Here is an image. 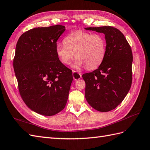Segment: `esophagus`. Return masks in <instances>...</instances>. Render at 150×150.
<instances>
[{"label":"esophagus","mask_w":150,"mask_h":150,"mask_svg":"<svg viewBox=\"0 0 150 150\" xmlns=\"http://www.w3.org/2000/svg\"><path fill=\"white\" fill-rule=\"evenodd\" d=\"M72 74H73V77H74V79L75 80H79L82 76L81 74H80V73H78L77 71H73Z\"/></svg>","instance_id":"34e87169"}]
</instances>
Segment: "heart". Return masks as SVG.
I'll return each mask as SVG.
<instances>
[{
    "label": "heart",
    "mask_w": 150,
    "mask_h": 150,
    "mask_svg": "<svg viewBox=\"0 0 150 150\" xmlns=\"http://www.w3.org/2000/svg\"><path fill=\"white\" fill-rule=\"evenodd\" d=\"M106 49V42L103 35L83 31L69 34L64 38V44H57L56 46L57 56L63 64H70L75 54L76 59L71 67L80 69L85 66L89 70L100 66L105 58Z\"/></svg>",
    "instance_id": "obj_1"
}]
</instances>
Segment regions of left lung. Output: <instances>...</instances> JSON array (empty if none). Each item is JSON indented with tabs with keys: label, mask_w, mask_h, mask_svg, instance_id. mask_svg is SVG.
I'll list each match as a JSON object with an SVG mask.
<instances>
[{
	"label": "left lung",
	"mask_w": 150,
	"mask_h": 150,
	"mask_svg": "<svg viewBox=\"0 0 150 150\" xmlns=\"http://www.w3.org/2000/svg\"><path fill=\"white\" fill-rule=\"evenodd\" d=\"M105 34V58L96 70L82 75L87 103L99 112L115 109L128 94L132 83V53L120 30L112 26L85 28Z\"/></svg>",
	"instance_id": "obj_1"
}]
</instances>
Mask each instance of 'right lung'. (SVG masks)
Masks as SVG:
<instances>
[{
    "instance_id": "1",
    "label": "right lung",
    "mask_w": 150,
    "mask_h": 150,
    "mask_svg": "<svg viewBox=\"0 0 150 150\" xmlns=\"http://www.w3.org/2000/svg\"><path fill=\"white\" fill-rule=\"evenodd\" d=\"M57 25L23 33L16 46L13 67L23 100L34 112L52 116L67 105L72 71L59 61L57 40L65 31Z\"/></svg>"
}]
</instances>
